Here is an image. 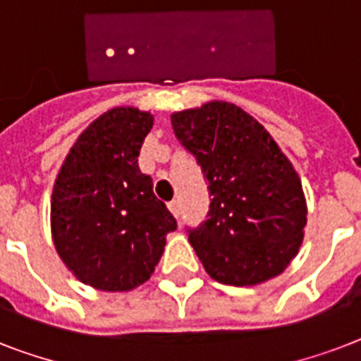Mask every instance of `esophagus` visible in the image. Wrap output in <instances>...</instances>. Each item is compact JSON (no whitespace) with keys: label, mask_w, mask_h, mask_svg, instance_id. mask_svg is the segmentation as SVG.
Here are the masks:
<instances>
[{"label":"esophagus","mask_w":361,"mask_h":361,"mask_svg":"<svg viewBox=\"0 0 361 361\" xmlns=\"http://www.w3.org/2000/svg\"><path fill=\"white\" fill-rule=\"evenodd\" d=\"M169 209L170 212H172V215H174V217H180V200H170L169 202Z\"/></svg>","instance_id":"obj_1"}]
</instances>
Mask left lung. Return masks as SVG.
I'll return each instance as SVG.
<instances>
[{"instance_id": "1", "label": "left lung", "mask_w": 361, "mask_h": 361, "mask_svg": "<svg viewBox=\"0 0 361 361\" xmlns=\"http://www.w3.org/2000/svg\"><path fill=\"white\" fill-rule=\"evenodd\" d=\"M176 138L208 181V219L187 228L215 281L258 285L298 255L307 223L302 181L269 133L232 103L172 114Z\"/></svg>"}]
</instances>
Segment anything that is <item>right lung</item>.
I'll list each match as a JSON object with an SVG mask.
<instances>
[{
	"label": "right lung",
	"instance_id": "1",
	"mask_svg": "<svg viewBox=\"0 0 361 361\" xmlns=\"http://www.w3.org/2000/svg\"><path fill=\"white\" fill-rule=\"evenodd\" d=\"M153 116L112 109L87 127L61 164L50 223L56 251L86 285L123 292L149 279L174 215L138 169Z\"/></svg>",
	"mask_w": 361,
	"mask_h": 361
}]
</instances>
